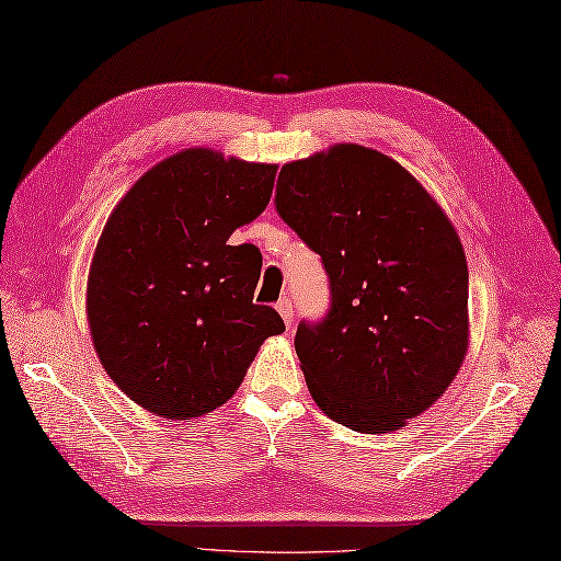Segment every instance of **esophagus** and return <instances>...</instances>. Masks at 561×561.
<instances>
[{"instance_id": "34e87169", "label": "esophagus", "mask_w": 561, "mask_h": 561, "mask_svg": "<svg viewBox=\"0 0 561 561\" xmlns=\"http://www.w3.org/2000/svg\"><path fill=\"white\" fill-rule=\"evenodd\" d=\"M277 312L282 314V320H284V324L286 327H291V322H294V306H291V298H279V304H277Z\"/></svg>"}]
</instances>
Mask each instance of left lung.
Wrapping results in <instances>:
<instances>
[{
  "label": "left lung",
  "mask_w": 561,
  "mask_h": 561,
  "mask_svg": "<svg viewBox=\"0 0 561 561\" xmlns=\"http://www.w3.org/2000/svg\"><path fill=\"white\" fill-rule=\"evenodd\" d=\"M275 208L329 277V312L294 339L314 403L363 434L434 405L469 339L467 257L436 201L393 158L336 144L282 168Z\"/></svg>",
  "instance_id": "8db88e82"
}]
</instances>
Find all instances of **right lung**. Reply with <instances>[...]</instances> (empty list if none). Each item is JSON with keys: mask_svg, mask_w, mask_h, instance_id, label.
<instances>
[{"mask_svg": "<svg viewBox=\"0 0 561 561\" xmlns=\"http://www.w3.org/2000/svg\"><path fill=\"white\" fill-rule=\"evenodd\" d=\"M277 165L210 149L165 158L135 182L99 237L88 320L118 389L165 420L225 405L279 312L255 306L263 255L229 237L265 210Z\"/></svg>", "mask_w": 561, "mask_h": 561, "instance_id": "obj_1", "label": "right lung"}]
</instances>
